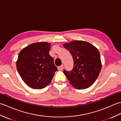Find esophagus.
Listing matches in <instances>:
<instances>
[{"label": "esophagus", "instance_id": "obj_1", "mask_svg": "<svg viewBox=\"0 0 121 121\" xmlns=\"http://www.w3.org/2000/svg\"><path fill=\"white\" fill-rule=\"evenodd\" d=\"M63 68H64V66L63 65H61V66L58 67V69L59 70H62Z\"/></svg>", "mask_w": 121, "mask_h": 121}]
</instances>
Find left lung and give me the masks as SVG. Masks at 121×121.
Here are the masks:
<instances>
[{
    "label": "left lung",
    "mask_w": 121,
    "mask_h": 121,
    "mask_svg": "<svg viewBox=\"0 0 121 121\" xmlns=\"http://www.w3.org/2000/svg\"><path fill=\"white\" fill-rule=\"evenodd\" d=\"M73 60V68L70 71H64L70 83L78 90L92 85L101 69L98 50L92 44L81 40H74L64 44Z\"/></svg>",
    "instance_id": "obj_1"
}]
</instances>
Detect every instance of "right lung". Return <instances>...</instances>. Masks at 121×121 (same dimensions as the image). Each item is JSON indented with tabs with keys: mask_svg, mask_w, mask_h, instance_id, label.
Listing matches in <instances>:
<instances>
[{
	"mask_svg": "<svg viewBox=\"0 0 121 121\" xmlns=\"http://www.w3.org/2000/svg\"><path fill=\"white\" fill-rule=\"evenodd\" d=\"M51 43L37 42L24 48L16 63L18 73L26 84L34 89H42L51 82L57 70L49 54Z\"/></svg>",
	"mask_w": 121,
	"mask_h": 121,
	"instance_id": "1",
	"label": "right lung"
}]
</instances>
